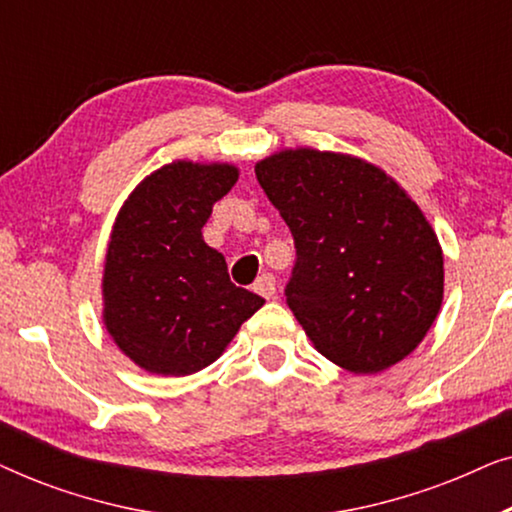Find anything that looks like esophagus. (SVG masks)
Returning a JSON list of instances; mask_svg holds the SVG:
<instances>
[{
  "mask_svg": "<svg viewBox=\"0 0 512 512\" xmlns=\"http://www.w3.org/2000/svg\"><path fill=\"white\" fill-rule=\"evenodd\" d=\"M254 291L258 293V296H263L265 300L275 298V293H277V282H275V277H272V275H268V272H265V275H261V277L256 279Z\"/></svg>",
  "mask_w": 512,
  "mask_h": 512,
  "instance_id": "esophagus-1",
  "label": "esophagus"
}]
</instances>
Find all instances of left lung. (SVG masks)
I'll use <instances>...</instances> for the list:
<instances>
[{
	"mask_svg": "<svg viewBox=\"0 0 512 512\" xmlns=\"http://www.w3.org/2000/svg\"><path fill=\"white\" fill-rule=\"evenodd\" d=\"M254 170L296 242L286 303L314 349L356 375L415 352L443 305L445 268L408 191L368 160L312 146Z\"/></svg>",
	"mask_w": 512,
	"mask_h": 512,
	"instance_id": "left-lung-1",
	"label": "left lung"
}]
</instances>
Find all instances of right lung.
<instances>
[{
  "label": "right lung",
  "instance_id": "add662e5",
  "mask_svg": "<svg viewBox=\"0 0 512 512\" xmlns=\"http://www.w3.org/2000/svg\"><path fill=\"white\" fill-rule=\"evenodd\" d=\"M233 163L172 160L118 209L102 270V321L116 347L151 375L184 377L226 352L265 300L230 282L226 258L202 237Z\"/></svg>",
  "mask_w": 512,
  "mask_h": 512
}]
</instances>
